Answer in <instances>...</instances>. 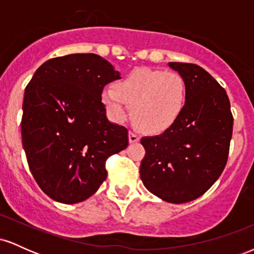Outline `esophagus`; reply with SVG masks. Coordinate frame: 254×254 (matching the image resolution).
Segmentation results:
<instances>
[{
    "label": "esophagus",
    "mask_w": 254,
    "mask_h": 254,
    "mask_svg": "<svg viewBox=\"0 0 254 254\" xmlns=\"http://www.w3.org/2000/svg\"><path fill=\"white\" fill-rule=\"evenodd\" d=\"M129 141H130V143H137V142L139 141V136L137 135L136 132H133V131H130V132H129Z\"/></svg>",
    "instance_id": "34e87169"
}]
</instances>
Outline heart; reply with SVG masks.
I'll return each instance as SVG.
<instances>
[{
  "label": "heart",
  "mask_w": 254,
  "mask_h": 254,
  "mask_svg": "<svg viewBox=\"0 0 254 254\" xmlns=\"http://www.w3.org/2000/svg\"><path fill=\"white\" fill-rule=\"evenodd\" d=\"M188 99L182 75L151 68H136L103 90L101 103L109 117L122 123L129 117L139 130L151 135L165 132L177 123Z\"/></svg>",
  "instance_id": "1"
}]
</instances>
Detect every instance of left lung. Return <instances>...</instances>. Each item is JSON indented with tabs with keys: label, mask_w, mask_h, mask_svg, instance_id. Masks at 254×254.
<instances>
[{
	"label": "left lung",
	"mask_w": 254,
	"mask_h": 254,
	"mask_svg": "<svg viewBox=\"0 0 254 254\" xmlns=\"http://www.w3.org/2000/svg\"><path fill=\"white\" fill-rule=\"evenodd\" d=\"M188 89L185 109L161 135L143 137L139 174L148 191L182 204L205 193L226 167L233 115L223 87L197 64L170 62Z\"/></svg>",
	"instance_id": "left-lung-1"
}]
</instances>
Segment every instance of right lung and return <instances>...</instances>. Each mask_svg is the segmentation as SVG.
<instances>
[{"label":"right lung","mask_w":254,"mask_h":254,"mask_svg":"<svg viewBox=\"0 0 254 254\" xmlns=\"http://www.w3.org/2000/svg\"><path fill=\"white\" fill-rule=\"evenodd\" d=\"M121 78L103 57L74 54L42 64L25 89L21 136L39 188L64 204L94 194L107 177L106 160L129 144L127 129L112 124L104 87Z\"/></svg>","instance_id":"obj_1"}]
</instances>
